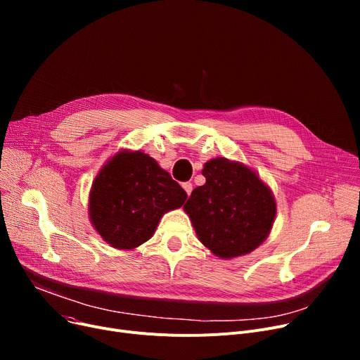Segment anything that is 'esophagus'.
I'll return each instance as SVG.
<instances>
[{
    "label": "esophagus",
    "instance_id": "1",
    "mask_svg": "<svg viewBox=\"0 0 360 360\" xmlns=\"http://www.w3.org/2000/svg\"><path fill=\"white\" fill-rule=\"evenodd\" d=\"M182 188L185 190L186 195L190 197V195H191V191H193V184H191V182H184V184H182Z\"/></svg>",
    "mask_w": 360,
    "mask_h": 360
}]
</instances>
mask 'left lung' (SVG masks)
Listing matches in <instances>:
<instances>
[{
  "label": "left lung",
  "instance_id": "8db88e82",
  "mask_svg": "<svg viewBox=\"0 0 360 360\" xmlns=\"http://www.w3.org/2000/svg\"><path fill=\"white\" fill-rule=\"evenodd\" d=\"M202 175L205 184L184 205L200 240L221 258L254 251L276 217L271 191L250 167L228 159L207 162Z\"/></svg>",
  "mask_w": 360,
  "mask_h": 360
}]
</instances>
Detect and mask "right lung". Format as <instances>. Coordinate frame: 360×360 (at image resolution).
Returning a JSON list of instances; mask_svg holds the SVG:
<instances>
[{
	"label": "right lung",
	"instance_id": "right-lung-1",
	"mask_svg": "<svg viewBox=\"0 0 360 360\" xmlns=\"http://www.w3.org/2000/svg\"><path fill=\"white\" fill-rule=\"evenodd\" d=\"M185 200L182 186L155 159L121 151L93 182L90 219L113 248L132 250L150 239L163 213Z\"/></svg>",
	"mask_w": 360,
	"mask_h": 360
}]
</instances>
